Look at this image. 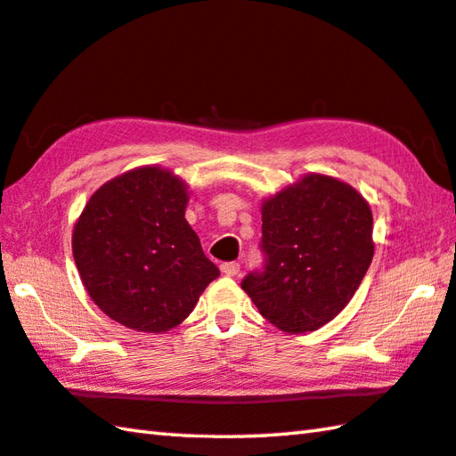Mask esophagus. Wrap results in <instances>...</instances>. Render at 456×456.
Segmentation results:
<instances>
[{"label": "esophagus", "mask_w": 456, "mask_h": 456, "mask_svg": "<svg viewBox=\"0 0 456 456\" xmlns=\"http://www.w3.org/2000/svg\"><path fill=\"white\" fill-rule=\"evenodd\" d=\"M239 269H241V265H239L237 261H227V264L221 265V272L229 277H235L239 273Z\"/></svg>", "instance_id": "34e87169"}]
</instances>
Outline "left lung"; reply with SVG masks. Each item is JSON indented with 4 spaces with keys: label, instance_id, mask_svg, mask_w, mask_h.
Instances as JSON below:
<instances>
[{
    "label": "left lung",
    "instance_id": "8db88e82",
    "mask_svg": "<svg viewBox=\"0 0 456 456\" xmlns=\"http://www.w3.org/2000/svg\"><path fill=\"white\" fill-rule=\"evenodd\" d=\"M261 272L241 288L275 328L304 334L334 320L374 257L372 211L334 176L305 175L261 205Z\"/></svg>",
    "mask_w": 456,
    "mask_h": 456
}]
</instances>
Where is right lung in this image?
Wrapping results in <instances>:
<instances>
[{"instance_id": "obj_1", "label": "right lung", "mask_w": 456, "mask_h": 456, "mask_svg": "<svg viewBox=\"0 0 456 456\" xmlns=\"http://www.w3.org/2000/svg\"><path fill=\"white\" fill-rule=\"evenodd\" d=\"M187 184L160 167L104 183L72 233L84 288L108 318L160 334L187 318L219 269L184 219Z\"/></svg>"}]
</instances>
